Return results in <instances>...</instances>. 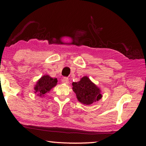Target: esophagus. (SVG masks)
<instances>
[{
	"mask_svg": "<svg viewBox=\"0 0 146 146\" xmlns=\"http://www.w3.org/2000/svg\"><path fill=\"white\" fill-rule=\"evenodd\" d=\"M62 81V82H64V84H68L69 83V79L67 77H64Z\"/></svg>",
	"mask_w": 146,
	"mask_h": 146,
	"instance_id": "obj_1",
	"label": "esophagus"
}]
</instances>
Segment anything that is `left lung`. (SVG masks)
<instances>
[{
	"instance_id": "8db88e82",
	"label": "left lung",
	"mask_w": 146,
	"mask_h": 146,
	"mask_svg": "<svg viewBox=\"0 0 146 146\" xmlns=\"http://www.w3.org/2000/svg\"><path fill=\"white\" fill-rule=\"evenodd\" d=\"M72 85L73 90L75 93L78 100L83 104H92L102 97L100 88L86 76L77 82H73Z\"/></svg>"
}]
</instances>
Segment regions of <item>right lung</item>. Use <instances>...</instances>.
Listing matches in <instances>:
<instances>
[{"label":"right lung","mask_w":146,"mask_h":146,"mask_svg":"<svg viewBox=\"0 0 146 146\" xmlns=\"http://www.w3.org/2000/svg\"><path fill=\"white\" fill-rule=\"evenodd\" d=\"M57 84V78H53L48 75H44L37 81L35 86V93L39 97H44L51 89Z\"/></svg>","instance_id":"1"}]
</instances>
